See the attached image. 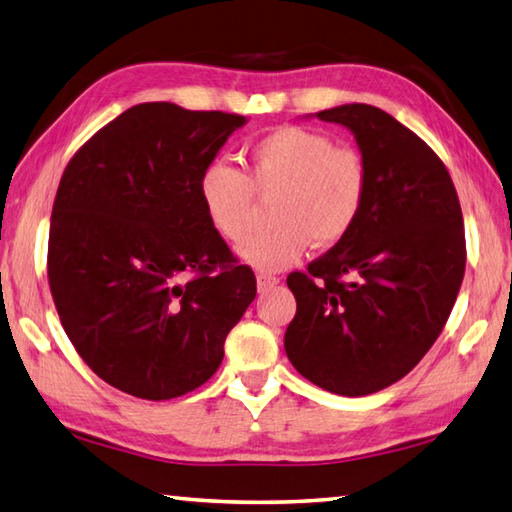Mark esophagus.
<instances>
[{"label":"esophagus","mask_w":512,"mask_h":512,"mask_svg":"<svg viewBox=\"0 0 512 512\" xmlns=\"http://www.w3.org/2000/svg\"><path fill=\"white\" fill-rule=\"evenodd\" d=\"M256 280H258V291H267V289H271L274 285H278V276L276 274H267V271H260V274L256 276Z\"/></svg>","instance_id":"34e87169"}]
</instances>
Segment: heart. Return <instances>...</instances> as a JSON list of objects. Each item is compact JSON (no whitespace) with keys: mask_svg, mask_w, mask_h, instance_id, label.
Returning a JSON list of instances; mask_svg holds the SVG:
<instances>
[{"mask_svg":"<svg viewBox=\"0 0 512 512\" xmlns=\"http://www.w3.org/2000/svg\"><path fill=\"white\" fill-rule=\"evenodd\" d=\"M369 174L362 154L329 134L280 125L243 148V172L214 163L201 174L207 221L229 243H243L258 218V198L271 201V225L241 247L247 265L278 271L309 245L333 247L356 227L367 201Z\"/></svg>","mask_w":512,"mask_h":512,"instance_id":"obj_1","label":"heart"}]
</instances>
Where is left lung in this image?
<instances>
[{
  "mask_svg": "<svg viewBox=\"0 0 512 512\" xmlns=\"http://www.w3.org/2000/svg\"><path fill=\"white\" fill-rule=\"evenodd\" d=\"M356 134L369 174L351 234L291 271L287 358L320 389L369 395L404 378L440 336L466 267L460 198L446 165L367 103L318 112Z\"/></svg>",
  "mask_w": 512,
  "mask_h": 512,
  "instance_id": "8db88e82",
  "label": "left lung"
}]
</instances>
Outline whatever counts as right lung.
Returning a JSON list of instances; mask_svg holds the SVG:
<instances>
[{
    "label": "right lung",
    "mask_w": 512,
    "mask_h": 512,
    "mask_svg": "<svg viewBox=\"0 0 512 512\" xmlns=\"http://www.w3.org/2000/svg\"><path fill=\"white\" fill-rule=\"evenodd\" d=\"M245 117L139 103L68 161L52 205L48 285L64 331L103 382L141 400L201 387L256 276L198 196Z\"/></svg>",
    "instance_id": "1"
}]
</instances>
